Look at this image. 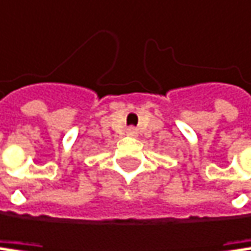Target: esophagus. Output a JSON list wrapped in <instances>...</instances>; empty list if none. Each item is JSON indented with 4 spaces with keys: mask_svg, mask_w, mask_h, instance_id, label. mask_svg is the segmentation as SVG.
Returning <instances> with one entry per match:
<instances>
[{
    "mask_svg": "<svg viewBox=\"0 0 251 251\" xmlns=\"http://www.w3.org/2000/svg\"><path fill=\"white\" fill-rule=\"evenodd\" d=\"M126 134H128L129 137H137V135H138V129L131 126V128H128V129H126Z\"/></svg>",
    "mask_w": 251,
    "mask_h": 251,
    "instance_id": "34e87169",
    "label": "esophagus"
}]
</instances>
